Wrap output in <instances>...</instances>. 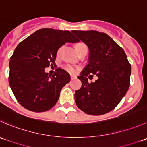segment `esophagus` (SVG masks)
<instances>
[{
	"mask_svg": "<svg viewBox=\"0 0 147 147\" xmlns=\"http://www.w3.org/2000/svg\"><path fill=\"white\" fill-rule=\"evenodd\" d=\"M70 77H71V80H74V79H75V78H76V76H75L74 75H71Z\"/></svg>",
	"mask_w": 147,
	"mask_h": 147,
	"instance_id": "1",
	"label": "esophagus"
}]
</instances>
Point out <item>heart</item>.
<instances>
[{
	"mask_svg": "<svg viewBox=\"0 0 147 147\" xmlns=\"http://www.w3.org/2000/svg\"><path fill=\"white\" fill-rule=\"evenodd\" d=\"M83 45V44H82V43L77 44V45H75V47H78V46H80V45ZM65 69H66L67 70L69 71V72H76V68L72 66V65H66V66H65Z\"/></svg>",
	"mask_w": 147,
	"mask_h": 147,
	"instance_id": "1",
	"label": "heart"
}]
</instances>
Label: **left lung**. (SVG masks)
<instances>
[{
  "mask_svg": "<svg viewBox=\"0 0 147 147\" xmlns=\"http://www.w3.org/2000/svg\"><path fill=\"white\" fill-rule=\"evenodd\" d=\"M89 49L88 64L78 77L82 82L75 91L78 108L87 114L102 115L120 102L129 90L131 67L124 50L111 37L97 31H72ZM98 79L89 84L86 77Z\"/></svg>",
  "mask_w": 147,
  "mask_h": 147,
  "instance_id": "left-lung-1",
  "label": "left lung"
}]
</instances>
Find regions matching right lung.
Wrapping results in <instances>:
<instances>
[{"label":"right lung","mask_w":147,"mask_h":147,"mask_svg":"<svg viewBox=\"0 0 147 147\" xmlns=\"http://www.w3.org/2000/svg\"><path fill=\"white\" fill-rule=\"evenodd\" d=\"M79 42L69 31L42 28L18 44L9 62V85L18 102L34 112L52 108L70 75L57 68L53 75L45 68L55 65L58 49L65 43Z\"/></svg>","instance_id":"1"}]
</instances>
